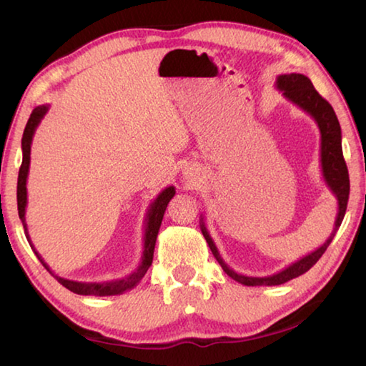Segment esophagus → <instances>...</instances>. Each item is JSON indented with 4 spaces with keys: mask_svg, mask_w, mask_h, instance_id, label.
Masks as SVG:
<instances>
[{
    "mask_svg": "<svg viewBox=\"0 0 366 366\" xmlns=\"http://www.w3.org/2000/svg\"><path fill=\"white\" fill-rule=\"evenodd\" d=\"M187 179H189L190 182H192V181H195V179H197V172H189V174H187Z\"/></svg>",
    "mask_w": 366,
    "mask_h": 366,
    "instance_id": "obj_1",
    "label": "esophagus"
}]
</instances>
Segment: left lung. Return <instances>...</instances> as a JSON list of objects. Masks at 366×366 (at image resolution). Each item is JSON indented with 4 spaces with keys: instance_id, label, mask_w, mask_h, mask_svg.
<instances>
[{
    "instance_id": "1",
    "label": "left lung",
    "mask_w": 366,
    "mask_h": 366,
    "mask_svg": "<svg viewBox=\"0 0 366 366\" xmlns=\"http://www.w3.org/2000/svg\"><path fill=\"white\" fill-rule=\"evenodd\" d=\"M274 86L282 95L287 98L289 102H292L295 107H299L302 111H305L308 116L313 117V121L317 122L318 131L321 135V171H323V179L327 187L332 192V195L337 200V214L336 221H334V227L330 237L326 239V242L318 247L317 250H313L308 255L297 259L295 263L289 264L287 268L274 272L271 276H245L235 272L232 268H229L227 263L221 258L218 249L213 242L212 235H209L208 229L205 226V221L202 218L200 229L203 237H205L207 244L212 249L214 258L218 259L221 268L224 269L229 277H232L234 281H237L244 286H280V284L287 282L294 277L307 272L312 266L318 262L321 255L326 252L327 247L332 242L334 235H336L337 229L340 227V222L344 219L345 209H347V200H349V171H347V164L344 161L342 154V132H340V126L337 121V116L334 113V109L330 103H327L323 97H321L307 76L303 74H281L277 76Z\"/></svg>"
}]
</instances>
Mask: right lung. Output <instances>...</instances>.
I'll return each mask as SVG.
<instances>
[{
    "label": "right lung",
    "instance_id": "right-lung-1",
    "mask_svg": "<svg viewBox=\"0 0 366 366\" xmlns=\"http://www.w3.org/2000/svg\"><path fill=\"white\" fill-rule=\"evenodd\" d=\"M49 107L48 104H40L36 107L32 114H30L27 126L24 129L22 135V164L19 169V177H17V212H19V218L22 221L24 231H26V237L29 240L30 247L35 252L36 258L40 259V263L45 266L49 274L54 276L59 284H63L66 289H69L71 292L79 294V295H97V297H107V295H119L124 294L126 290L134 289L137 284L142 281V277L145 276V272L152 266L153 262V252H154V244H157L158 231L161 226V221H163V216L166 212V207L172 197L176 195V189L166 187L161 194L154 198L153 203L148 208L147 218H145V231H144V252H142V259L137 268H135L131 274L126 277H121V280H113L107 282H79V281H71L64 280L58 274H54L51 268L45 263V259L41 258L39 252L35 250V247L30 240L27 222H26V207H27V176H29V166H30V145H32L34 134L41 122L43 116L48 113Z\"/></svg>",
    "mask_w": 366,
    "mask_h": 366
}]
</instances>
